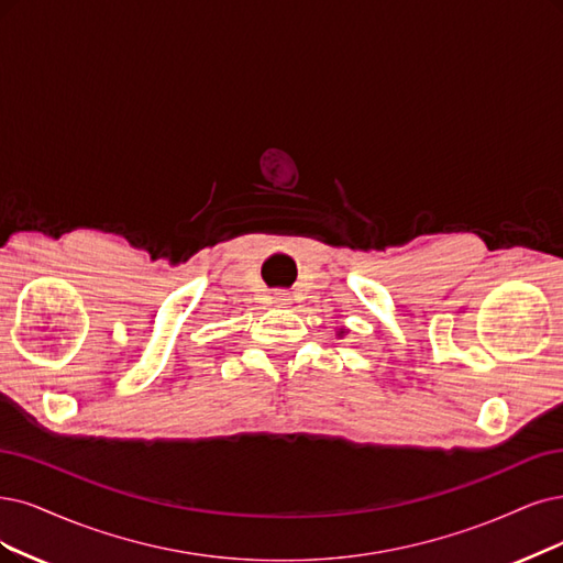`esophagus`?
I'll return each mask as SVG.
<instances>
[{
  "mask_svg": "<svg viewBox=\"0 0 563 563\" xmlns=\"http://www.w3.org/2000/svg\"><path fill=\"white\" fill-rule=\"evenodd\" d=\"M289 299H287V295L285 292H276L274 295V303H278V306H285Z\"/></svg>",
  "mask_w": 563,
  "mask_h": 563,
  "instance_id": "1",
  "label": "esophagus"
}]
</instances>
